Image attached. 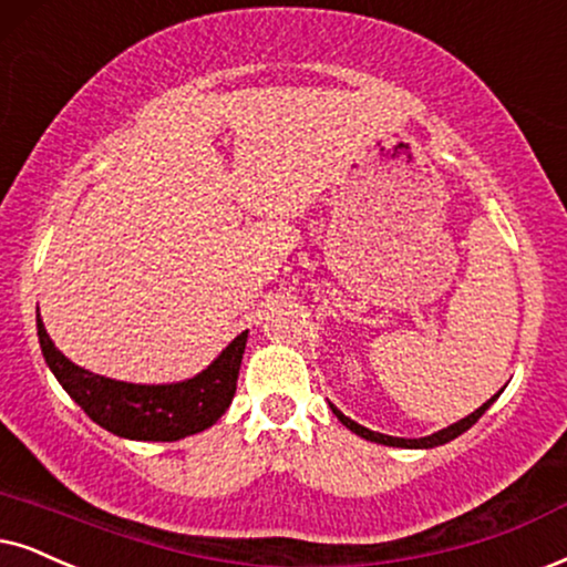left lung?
I'll list each match as a JSON object with an SVG mask.
<instances>
[{"label": "left lung", "mask_w": 567, "mask_h": 567, "mask_svg": "<svg viewBox=\"0 0 567 567\" xmlns=\"http://www.w3.org/2000/svg\"><path fill=\"white\" fill-rule=\"evenodd\" d=\"M499 392H503V390H499ZM499 392H497V395H494V398L486 400V403H484L482 408H476L474 413H471V415H465V419L455 421V424H450L447 429H440V432H434V434H429V436H419V440H405V436H390V434H379V432H371V429L361 426V424H355L353 419H348V415L342 413V411H337V408H334L332 403H329V408H332V413L337 415V419H340V424H342V426H348L350 432L358 434V436H363V440H369V442H377V444H386V447H405V450H432V447H440V444H447V442H453L455 436H461L463 432H468V429L474 426L478 419H482L486 408H489V405L494 403V400L499 398Z\"/></svg>", "instance_id": "obj_1"}]
</instances>
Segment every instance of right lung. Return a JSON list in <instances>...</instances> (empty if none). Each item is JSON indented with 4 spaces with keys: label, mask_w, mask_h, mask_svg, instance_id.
Returning <instances> with one entry per match:
<instances>
[{
    "label": "right lung",
    "mask_w": 567,
    "mask_h": 567,
    "mask_svg": "<svg viewBox=\"0 0 567 567\" xmlns=\"http://www.w3.org/2000/svg\"><path fill=\"white\" fill-rule=\"evenodd\" d=\"M41 353L62 390L106 432L138 442H177L217 424L230 408L246 353L248 329L240 332L204 371L172 384H133L93 374L70 361L47 334L35 313Z\"/></svg>",
    "instance_id": "obj_1"
}]
</instances>
